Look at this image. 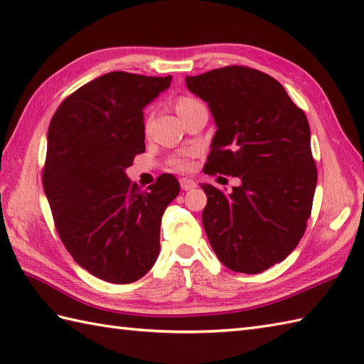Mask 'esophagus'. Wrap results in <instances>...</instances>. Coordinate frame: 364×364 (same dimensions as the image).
Returning a JSON list of instances; mask_svg holds the SVG:
<instances>
[{"instance_id": "esophagus-1", "label": "esophagus", "mask_w": 364, "mask_h": 364, "mask_svg": "<svg viewBox=\"0 0 364 364\" xmlns=\"http://www.w3.org/2000/svg\"><path fill=\"white\" fill-rule=\"evenodd\" d=\"M180 186L183 191H191L197 186V183L194 180H191V178H181Z\"/></svg>"}]
</instances>
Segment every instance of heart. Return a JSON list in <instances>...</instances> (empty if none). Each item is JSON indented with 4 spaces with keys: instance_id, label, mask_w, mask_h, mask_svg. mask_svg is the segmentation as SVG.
Segmentation results:
<instances>
[{
    "instance_id": "obj_1",
    "label": "heart",
    "mask_w": 364,
    "mask_h": 364,
    "mask_svg": "<svg viewBox=\"0 0 364 364\" xmlns=\"http://www.w3.org/2000/svg\"><path fill=\"white\" fill-rule=\"evenodd\" d=\"M200 102H197L196 98H191V97H180L176 100L175 103V109L178 112V115H180L181 112H184L186 109H189V107H192L194 105H197ZM196 151L194 150H186V151H181L175 154V156L170 158L168 161V166L175 168V170H180V172H186V170L191 168V158L194 156Z\"/></svg>"
}]
</instances>
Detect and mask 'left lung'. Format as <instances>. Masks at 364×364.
I'll return each instance as SVG.
<instances>
[{
    "mask_svg": "<svg viewBox=\"0 0 364 364\" xmlns=\"http://www.w3.org/2000/svg\"><path fill=\"white\" fill-rule=\"evenodd\" d=\"M218 125L205 173L241 180L202 189L206 236L222 264L259 274L296 249L311 215L318 168L305 112L267 73L244 65L188 76Z\"/></svg>",
    "mask_w": 364,
    "mask_h": 364,
    "instance_id": "1",
    "label": "left lung"
}]
</instances>
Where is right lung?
<instances>
[{
    "label": "right lung",
    "instance_id": "right-lung-1",
    "mask_svg": "<svg viewBox=\"0 0 364 364\" xmlns=\"http://www.w3.org/2000/svg\"><path fill=\"white\" fill-rule=\"evenodd\" d=\"M170 82L106 73L68 95L50 122L42 183L54 227L73 259L107 283H133L153 267L162 214L180 192L170 173L145 192L125 173L145 151L142 109Z\"/></svg>",
    "mask_w": 364,
    "mask_h": 364
}]
</instances>
